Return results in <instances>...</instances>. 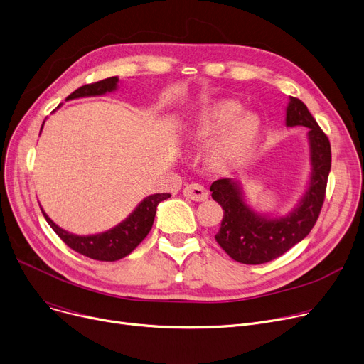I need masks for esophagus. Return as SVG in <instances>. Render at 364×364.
<instances>
[{"mask_svg":"<svg viewBox=\"0 0 364 364\" xmlns=\"http://www.w3.org/2000/svg\"><path fill=\"white\" fill-rule=\"evenodd\" d=\"M183 196L191 200H194V201H205L208 198V192L200 183H191V185L185 186Z\"/></svg>","mask_w":364,"mask_h":364,"instance_id":"obj_1","label":"esophagus"}]
</instances>
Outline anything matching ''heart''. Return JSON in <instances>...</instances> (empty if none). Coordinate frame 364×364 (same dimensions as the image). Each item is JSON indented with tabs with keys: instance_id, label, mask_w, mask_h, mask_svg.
Instances as JSON below:
<instances>
[{
	"instance_id": "heart-1",
	"label": "heart",
	"mask_w": 364,
	"mask_h": 364,
	"mask_svg": "<svg viewBox=\"0 0 364 364\" xmlns=\"http://www.w3.org/2000/svg\"><path fill=\"white\" fill-rule=\"evenodd\" d=\"M241 113L242 105L237 101H215L185 120L182 136L197 145L213 137L205 148V163L218 170L237 167L250 157L262 131L257 116Z\"/></svg>"
}]
</instances>
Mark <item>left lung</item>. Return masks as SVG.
<instances>
[{"label":"left lung","mask_w":364,"mask_h":364,"mask_svg":"<svg viewBox=\"0 0 364 364\" xmlns=\"http://www.w3.org/2000/svg\"><path fill=\"white\" fill-rule=\"evenodd\" d=\"M285 112L288 127H307L310 161L306 191L291 211L277 216L252 208L238 179H219L210 186L213 200L225 211L216 241L233 260L244 264L272 262L301 242L313 229L325 201L331 172L329 139L303 101L289 97Z\"/></svg>","instance_id":"left-lung-1"}]
</instances>
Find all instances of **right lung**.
Here are the masks:
<instances>
[{"label":"right lung","instance_id":"right-lung-1","mask_svg":"<svg viewBox=\"0 0 364 364\" xmlns=\"http://www.w3.org/2000/svg\"><path fill=\"white\" fill-rule=\"evenodd\" d=\"M119 82L120 79L117 76H113L91 85H83V87L72 92L66 98V101L85 98V97H101L105 94L114 92L119 88ZM60 107L61 104L57 107V109H60ZM44 123L41 126V132L44 129ZM168 197L170 194H153V196L145 197L123 222H120L119 225H116L109 230L94 233V235H76V233L64 230L50 219V216L42 208L41 210L48 225L53 228V230L72 250H75L79 254L87 255V257L94 260L116 262L126 257L127 254H131L142 242V240L153 228L157 205L161 201L167 200Z\"/></svg>","mask_w":364,"mask_h":364}]
</instances>
